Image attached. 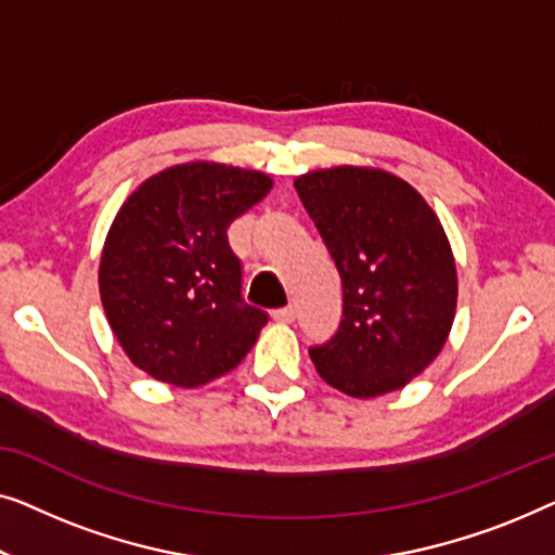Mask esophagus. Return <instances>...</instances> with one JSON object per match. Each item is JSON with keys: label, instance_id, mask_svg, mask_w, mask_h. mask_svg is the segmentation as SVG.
I'll list each match as a JSON object with an SVG mask.
<instances>
[{"label": "esophagus", "instance_id": "obj_1", "mask_svg": "<svg viewBox=\"0 0 555 555\" xmlns=\"http://www.w3.org/2000/svg\"><path fill=\"white\" fill-rule=\"evenodd\" d=\"M276 319V322H281V324H292L294 319H296V309L294 307H284V309H276L274 314H271Z\"/></svg>", "mask_w": 555, "mask_h": 555}]
</instances>
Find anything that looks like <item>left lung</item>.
<instances>
[{"label": "left lung", "mask_w": 555, "mask_h": 555, "mask_svg": "<svg viewBox=\"0 0 555 555\" xmlns=\"http://www.w3.org/2000/svg\"><path fill=\"white\" fill-rule=\"evenodd\" d=\"M296 193L341 276L339 330L309 357L326 385L377 397L417 377L448 339L457 274L440 221L420 193L374 168L296 178Z\"/></svg>", "instance_id": "8db88e82"}]
</instances>
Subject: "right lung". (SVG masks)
Listing matches in <instances>:
<instances>
[{
    "label": "right lung",
    "mask_w": 555,
    "mask_h": 555,
    "mask_svg": "<svg viewBox=\"0 0 555 555\" xmlns=\"http://www.w3.org/2000/svg\"><path fill=\"white\" fill-rule=\"evenodd\" d=\"M271 178L185 163L147 178L122 203L100 259V299L130 362L176 387L231 372L269 322L246 304L229 225Z\"/></svg>",
    "instance_id": "add662e5"
}]
</instances>
